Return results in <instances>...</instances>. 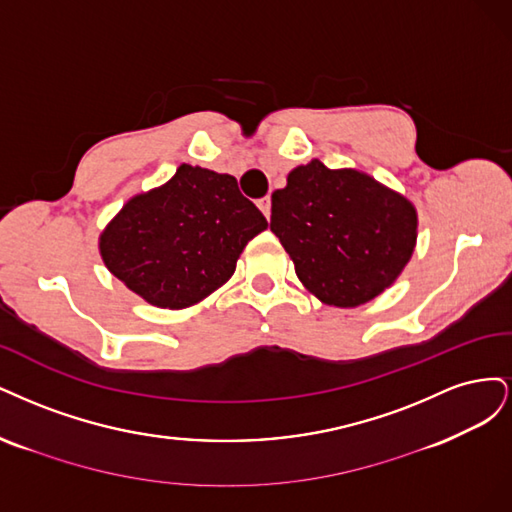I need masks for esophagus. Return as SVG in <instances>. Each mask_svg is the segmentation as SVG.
Segmentation results:
<instances>
[{
  "mask_svg": "<svg viewBox=\"0 0 512 512\" xmlns=\"http://www.w3.org/2000/svg\"><path fill=\"white\" fill-rule=\"evenodd\" d=\"M257 208L263 212V217L270 219V214H272V200H270L268 195L261 197V200H257Z\"/></svg>",
  "mask_w": 512,
  "mask_h": 512,
  "instance_id": "1",
  "label": "esophagus"
}]
</instances>
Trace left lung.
<instances>
[{
    "label": "left lung",
    "instance_id": "8db88e82",
    "mask_svg": "<svg viewBox=\"0 0 512 512\" xmlns=\"http://www.w3.org/2000/svg\"><path fill=\"white\" fill-rule=\"evenodd\" d=\"M417 208L366 172L319 159L289 172L272 193L270 229L308 293L355 308L389 289L417 246Z\"/></svg>",
    "mask_w": 512,
    "mask_h": 512
}]
</instances>
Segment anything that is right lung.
Listing matches in <instances>:
<instances>
[{"label": "right lung", "instance_id": "add662e5", "mask_svg": "<svg viewBox=\"0 0 512 512\" xmlns=\"http://www.w3.org/2000/svg\"><path fill=\"white\" fill-rule=\"evenodd\" d=\"M266 227L234 176L183 163L166 185L129 197L100 234V255L144 302L183 310L223 287Z\"/></svg>", "mask_w": 512, "mask_h": 512}]
</instances>
